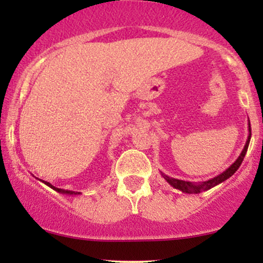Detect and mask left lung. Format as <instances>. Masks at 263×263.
Here are the masks:
<instances>
[{"mask_svg": "<svg viewBox=\"0 0 263 263\" xmlns=\"http://www.w3.org/2000/svg\"><path fill=\"white\" fill-rule=\"evenodd\" d=\"M249 136H247V140H246V143H245V147H243L242 152L240 153V156H238V158L235 161L230 167L228 168V170L222 172V173H220L219 176L211 178V179L206 180V182H199V183H194V182H186V180H180V179H176V178H172V177H168L165 176L164 173H162V177L164 178L165 180H167L168 183L171 184L173 188L176 189H179L180 192L183 193H188V194H199V193L201 192H205V190H209L211 188H214V186H216L218 184L222 183L224 180L228 179V178H230L232 174L235 173L238 170V167L241 165V163H242L243 158H245L246 156V152H247V148H249V144H250V140H251V126H250V121H249Z\"/></svg>", "mask_w": 263, "mask_h": 263, "instance_id": "obj_1", "label": "left lung"}]
</instances>
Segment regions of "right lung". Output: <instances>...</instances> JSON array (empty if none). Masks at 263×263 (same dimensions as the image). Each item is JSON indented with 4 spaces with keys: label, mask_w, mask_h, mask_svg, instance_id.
<instances>
[{
    "label": "right lung",
    "mask_w": 263,
    "mask_h": 263,
    "mask_svg": "<svg viewBox=\"0 0 263 263\" xmlns=\"http://www.w3.org/2000/svg\"><path fill=\"white\" fill-rule=\"evenodd\" d=\"M41 180V179H39ZM41 182H43L45 185H48L49 188H52L53 190H55V192L58 193H62V194H69V195H77V194H80L79 192H71V190H65V189H60V188H57V186H54L50 184L49 182H45V180H41Z\"/></svg>",
    "instance_id": "1"
}]
</instances>
